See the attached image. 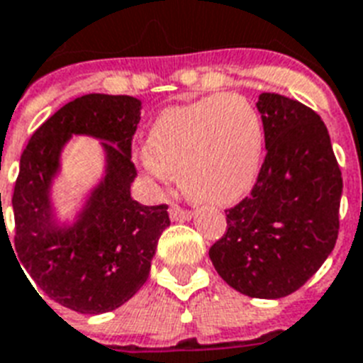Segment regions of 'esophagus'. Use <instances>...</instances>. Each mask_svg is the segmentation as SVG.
Instances as JSON below:
<instances>
[{"label": "esophagus", "instance_id": "1", "mask_svg": "<svg viewBox=\"0 0 363 363\" xmlns=\"http://www.w3.org/2000/svg\"><path fill=\"white\" fill-rule=\"evenodd\" d=\"M169 218H172L173 221H188V219L194 218V212L181 208V206L173 205L172 208H169Z\"/></svg>", "mask_w": 363, "mask_h": 363}]
</instances>
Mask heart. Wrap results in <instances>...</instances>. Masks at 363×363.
<instances>
[{"mask_svg": "<svg viewBox=\"0 0 363 363\" xmlns=\"http://www.w3.org/2000/svg\"><path fill=\"white\" fill-rule=\"evenodd\" d=\"M264 133L243 97L218 94L169 106L147 130L142 164L157 179L177 173L182 191L201 205H230L252 186Z\"/></svg>", "mask_w": 363, "mask_h": 363, "instance_id": "1", "label": "heart"}]
</instances>
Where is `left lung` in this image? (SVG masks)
<instances>
[{
  "instance_id": "1",
  "label": "left lung",
  "mask_w": 363,
  "mask_h": 363,
  "mask_svg": "<svg viewBox=\"0 0 363 363\" xmlns=\"http://www.w3.org/2000/svg\"><path fill=\"white\" fill-rule=\"evenodd\" d=\"M257 108L267 155L251 196L227 210V233L208 257L240 294L280 299L299 290L336 245L343 181L312 108L267 92Z\"/></svg>"
}]
</instances>
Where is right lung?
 I'll return each instance as SVG.
<instances>
[{
	"mask_svg": "<svg viewBox=\"0 0 363 363\" xmlns=\"http://www.w3.org/2000/svg\"><path fill=\"white\" fill-rule=\"evenodd\" d=\"M140 111L142 101L130 96L77 97L40 125L21 153L12 196L16 260L45 297L79 313L97 315L127 303L145 284L158 238L169 227L166 205L130 197V140ZM73 135L100 142L104 172L76 212L62 216L54 184Z\"/></svg>",
	"mask_w": 363,
	"mask_h": 363,
	"instance_id": "add662e5",
	"label": "right lung"
}]
</instances>
